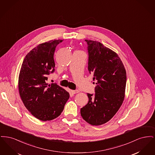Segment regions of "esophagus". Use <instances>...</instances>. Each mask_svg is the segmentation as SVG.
<instances>
[{
	"instance_id": "esophagus-1",
	"label": "esophagus",
	"mask_w": 155,
	"mask_h": 155,
	"mask_svg": "<svg viewBox=\"0 0 155 155\" xmlns=\"http://www.w3.org/2000/svg\"><path fill=\"white\" fill-rule=\"evenodd\" d=\"M80 91L78 90H71V92L73 94H77Z\"/></svg>"
}]
</instances>
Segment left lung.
<instances>
[{
	"label": "left lung",
	"instance_id": "left-lung-1",
	"mask_svg": "<svg viewBox=\"0 0 155 155\" xmlns=\"http://www.w3.org/2000/svg\"><path fill=\"white\" fill-rule=\"evenodd\" d=\"M88 44V71L96 84L95 94H87L88 103L81 109L83 119L92 125L109 121L121 107L125 96V67L116 52L101 42L85 40Z\"/></svg>",
	"mask_w": 155,
	"mask_h": 155
}]
</instances>
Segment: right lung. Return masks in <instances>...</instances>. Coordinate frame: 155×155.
Returning a JSON list of instances; mask_svg holds the SVG:
<instances>
[{
  "mask_svg": "<svg viewBox=\"0 0 155 155\" xmlns=\"http://www.w3.org/2000/svg\"><path fill=\"white\" fill-rule=\"evenodd\" d=\"M63 40L38 45L22 62L18 77V90L25 107L35 117L50 121L59 116L70 95L56 84L48 85V75L54 71V53Z\"/></svg>",
  "mask_w": 155,
  "mask_h": 155,
  "instance_id": "obj_1",
  "label": "right lung"
}]
</instances>
